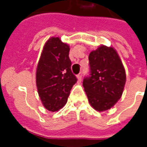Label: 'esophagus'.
I'll return each instance as SVG.
<instances>
[{
  "instance_id": "1",
  "label": "esophagus",
  "mask_w": 147,
  "mask_h": 147,
  "mask_svg": "<svg viewBox=\"0 0 147 147\" xmlns=\"http://www.w3.org/2000/svg\"><path fill=\"white\" fill-rule=\"evenodd\" d=\"M77 78H78V82H81V81H82V72H80L79 74H78Z\"/></svg>"
}]
</instances>
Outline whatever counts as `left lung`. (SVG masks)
<instances>
[{"instance_id":"1","label":"left lung","mask_w":147,"mask_h":147,"mask_svg":"<svg viewBox=\"0 0 147 147\" xmlns=\"http://www.w3.org/2000/svg\"><path fill=\"white\" fill-rule=\"evenodd\" d=\"M89 75L83 79L90 105L98 111L112 107L121 98L126 73L118 54L112 47L101 46L91 52Z\"/></svg>"}]
</instances>
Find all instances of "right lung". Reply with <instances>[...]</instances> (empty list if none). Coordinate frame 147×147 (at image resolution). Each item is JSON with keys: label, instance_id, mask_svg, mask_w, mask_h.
Segmentation results:
<instances>
[{"label": "right lung", "instance_id": "1", "mask_svg": "<svg viewBox=\"0 0 147 147\" xmlns=\"http://www.w3.org/2000/svg\"><path fill=\"white\" fill-rule=\"evenodd\" d=\"M69 47L59 37L45 44L36 69V86L42 105L57 111L66 104L71 88L77 82L71 69Z\"/></svg>", "mask_w": 147, "mask_h": 147}]
</instances>
